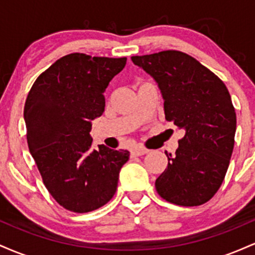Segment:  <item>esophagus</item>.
Instances as JSON below:
<instances>
[{"instance_id": "esophagus-1", "label": "esophagus", "mask_w": 255, "mask_h": 255, "mask_svg": "<svg viewBox=\"0 0 255 255\" xmlns=\"http://www.w3.org/2000/svg\"><path fill=\"white\" fill-rule=\"evenodd\" d=\"M148 153V150L145 147H135L134 150H131L130 156L131 157H139V156H144V154Z\"/></svg>"}]
</instances>
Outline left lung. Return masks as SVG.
Listing matches in <instances>:
<instances>
[{
  "mask_svg": "<svg viewBox=\"0 0 255 255\" xmlns=\"http://www.w3.org/2000/svg\"><path fill=\"white\" fill-rule=\"evenodd\" d=\"M158 83L165 120L184 130L175 156L156 180L158 194L180 206H199L223 182L234 150L236 113L230 93L215 73L177 50L131 56Z\"/></svg>",
  "mask_w": 255,
  "mask_h": 255,
  "instance_id": "obj_1",
  "label": "left lung"
}]
</instances>
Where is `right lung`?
Listing matches in <instances>:
<instances>
[{"mask_svg":"<svg viewBox=\"0 0 255 255\" xmlns=\"http://www.w3.org/2000/svg\"><path fill=\"white\" fill-rule=\"evenodd\" d=\"M127 58L74 52L61 57L32 85L24 118L30 152L44 186L66 210L86 213L115 194L129 152L91 150V121L104 113V91Z\"/></svg>","mask_w":255,"mask_h":255,"instance_id":"add662e5","label":"right lung"}]
</instances>
